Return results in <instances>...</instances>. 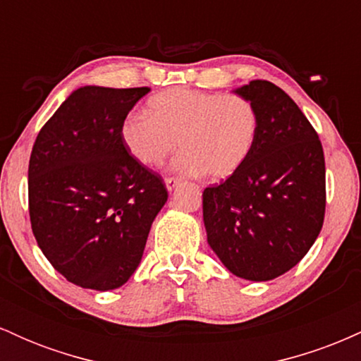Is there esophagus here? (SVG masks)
<instances>
[{"label":"esophagus","mask_w":361,"mask_h":361,"mask_svg":"<svg viewBox=\"0 0 361 361\" xmlns=\"http://www.w3.org/2000/svg\"><path fill=\"white\" fill-rule=\"evenodd\" d=\"M164 183H166L168 192H173V190L180 185V180H178V178H166V180H164Z\"/></svg>","instance_id":"esophagus-1"}]
</instances>
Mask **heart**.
Instances as JSON below:
<instances>
[{
	"mask_svg": "<svg viewBox=\"0 0 361 361\" xmlns=\"http://www.w3.org/2000/svg\"><path fill=\"white\" fill-rule=\"evenodd\" d=\"M147 106L149 115H132L122 127L123 144L144 166L163 164L180 140L178 171L226 180L243 166L255 142L256 111L238 94L173 88L152 97Z\"/></svg>",
	"mask_w": 361,
	"mask_h": 361,
	"instance_id": "b5f03b06",
	"label": "heart"
}]
</instances>
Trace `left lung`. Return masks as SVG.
<instances>
[{
    "label": "left lung",
    "instance_id": "8db88e82",
    "mask_svg": "<svg viewBox=\"0 0 361 361\" xmlns=\"http://www.w3.org/2000/svg\"><path fill=\"white\" fill-rule=\"evenodd\" d=\"M256 111L243 166L204 190L207 241L239 279L268 281L307 255L326 210L324 152L297 103L270 81L234 90Z\"/></svg>",
    "mask_w": 361,
    "mask_h": 361
}]
</instances>
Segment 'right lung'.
Masks as SVG:
<instances>
[{
	"mask_svg": "<svg viewBox=\"0 0 361 361\" xmlns=\"http://www.w3.org/2000/svg\"><path fill=\"white\" fill-rule=\"evenodd\" d=\"M149 88L81 86L37 135L28 212L44 256L71 283L122 287L168 200L159 175L128 154L122 127Z\"/></svg>",
	"mask_w": 361,
	"mask_h": 361,
	"instance_id": "right-lung-1",
	"label": "right lung"
}]
</instances>
